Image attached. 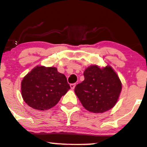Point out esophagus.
Returning <instances> with one entry per match:
<instances>
[{
  "instance_id": "1",
  "label": "esophagus",
  "mask_w": 147,
  "mask_h": 147,
  "mask_svg": "<svg viewBox=\"0 0 147 147\" xmlns=\"http://www.w3.org/2000/svg\"><path fill=\"white\" fill-rule=\"evenodd\" d=\"M75 86H76V84H71L70 85V88H71L72 90H73V89L75 88Z\"/></svg>"
}]
</instances>
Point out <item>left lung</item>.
<instances>
[{
  "instance_id": "1",
  "label": "left lung",
  "mask_w": 147,
  "mask_h": 147,
  "mask_svg": "<svg viewBox=\"0 0 147 147\" xmlns=\"http://www.w3.org/2000/svg\"><path fill=\"white\" fill-rule=\"evenodd\" d=\"M84 80L75 86V92L86 110L102 113L115 105L122 83L110 65L100 68L90 65L84 72Z\"/></svg>"
}]
</instances>
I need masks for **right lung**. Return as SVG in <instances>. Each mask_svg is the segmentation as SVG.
<instances>
[{"label": "right lung", "instance_id": "obj_1", "mask_svg": "<svg viewBox=\"0 0 147 147\" xmlns=\"http://www.w3.org/2000/svg\"><path fill=\"white\" fill-rule=\"evenodd\" d=\"M69 89L70 87L65 76L55 67H35L21 82L23 100L36 110L51 109Z\"/></svg>", "mask_w": 147, "mask_h": 147}]
</instances>
